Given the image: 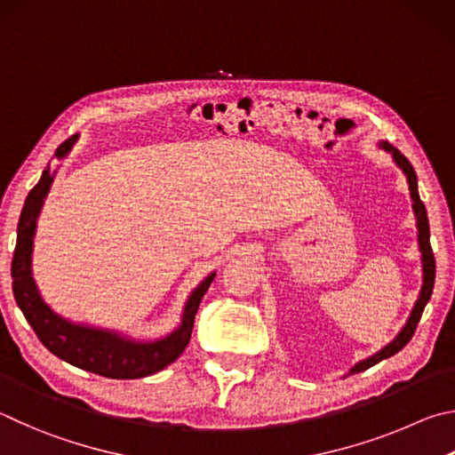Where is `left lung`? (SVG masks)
I'll list each match as a JSON object with an SVG mask.
<instances>
[{
  "label": "left lung",
  "mask_w": 455,
  "mask_h": 455,
  "mask_svg": "<svg viewBox=\"0 0 455 455\" xmlns=\"http://www.w3.org/2000/svg\"><path fill=\"white\" fill-rule=\"evenodd\" d=\"M379 148H384L386 151H389V154L394 156V162L402 167L405 178H408V183H410V194L413 199V213H416V220H418V242H419V251H421V267H424V285H421V291H419L416 306H413L408 322H405L402 331L397 333V338L394 341H389L384 349H379L376 355H371V357H368V360L355 363L349 373H360L363 370H368V368H371V365L379 363L381 360H386V357L395 355L402 347L408 346V341L413 338V333H416L419 317H421V314H424V307L429 301V298H432L434 282H435V259H434L432 245H429V221H427L426 205H424V202H421L419 194H418V175H416V172H413V165L410 164V159L405 157L400 149H395L392 143L381 141Z\"/></svg>",
  "instance_id": "8db88e82"
}]
</instances>
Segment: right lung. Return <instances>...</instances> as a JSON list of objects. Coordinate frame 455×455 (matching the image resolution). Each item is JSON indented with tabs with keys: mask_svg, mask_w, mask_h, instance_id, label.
<instances>
[{
	"mask_svg": "<svg viewBox=\"0 0 455 455\" xmlns=\"http://www.w3.org/2000/svg\"><path fill=\"white\" fill-rule=\"evenodd\" d=\"M79 135H71L55 149V157H66ZM53 173L50 165L45 167L37 186L29 191L23 204V210L18 223V242L12 259L13 277V298L20 309L26 315L28 323L34 328L39 341L50 349L60 360L76 365L79 370L98 373L111 379H138L146 378L164 370L165 365L178 360L183 349L189 344L191 330L197 307L202 304L204 293L210 288L215 274H210L205 280L191 291L186 307H183L181 325L173 330L170 336L156 341H135L119 336L116 331L90 328L63 320L61 315L52 312L36 288L31 277V251H34V235L37 215L42 212L44 199L52 188Z\"/></svg>",
	"mask_w": 455,
	"mask_h": 455,
	"instance_id": "add662e5",
	"label": "right lung"
}]
</instances>
